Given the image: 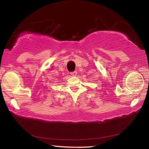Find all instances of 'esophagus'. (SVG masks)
I'll list each match as a JSON object with an SVG mask.
<instances>
[{
	"instance_id": "obj_1",
	"label": "esophagus",
	"mask_w": 149,
	"mask_h": 149,
	"mask_svg": "<svg viewBox=\"0 0 149 149\" xmlns=\"http://www.w3.org/2000/svg\"><path fill=\"white\" fill-rule=\"evenodd\" d=\"M70 74L73 75V76H75V75H77V72H75V71H74V72H72L70 73Z\"/></svg>"
}]
</instances>
